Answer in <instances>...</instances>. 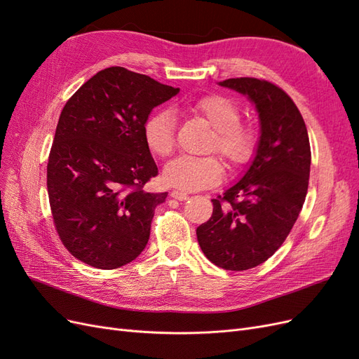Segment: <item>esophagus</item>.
<instances>
[{"mask_svg": "<svg viewBox=\"0 0 359 359\" xmlns=\"http://www.w3.org/2000/svg\"><path fill=\"white\" fill-rule=\"evenodd\" d=\"M170 196L178 199V201H187L189 199V194L186 191H181V190H173L170 193Z\"/></svg>", "mask_w": 359, "mask_h": 359, "instance_id": "obj_1", "label": "esophagus"}]
</instances>
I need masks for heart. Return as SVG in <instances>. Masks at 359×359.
<instances>
[{
	"mask_svg": "<svg viewBox=\"0 0 359 359\" xmlns=\"http://www.w3.org/2000/svg\"><path fill=\"white\" fill-rule=\"evenodd\" d=\"M189 112L202 118L214 128L208 151H217L229 169L243 168L252 160L257 132L252 124L240 121L238 106L222 94H208L189 104ZM177 119L169 109L149 115L144 124V139L151 153L158 157L169 156L175 148ZM223 165L215 156H180L169 161L163 170V180L170 187L184 191H198L217 186L223 178Z\"/></svg>",
	"mask_w": 359,
	"mask_h": 359,
	"instance_id": "b5f03b06",
	"label": "heart"
}]
</instances>
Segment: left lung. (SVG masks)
<instances>
[{
  "label": "left lung",
  "instance_id": "left-lung-1",
  "mask_svg": "<svg viewBox=\"0 0 359 359\" xmlns=\"http://www.w3.org/2000/svg\"><path fill=\"white\" fill-rule=\"evenodd\" d=\"M222 86L256 104L260 139L252 166L223 196L198 229L203 255L217 266L245 271L264 264L285 243L307 196L311 151L306 123L276 83L233 78Z\"/></svg>",
  "mask_w": 359,
  "mask_h": 359
}]
</instances>
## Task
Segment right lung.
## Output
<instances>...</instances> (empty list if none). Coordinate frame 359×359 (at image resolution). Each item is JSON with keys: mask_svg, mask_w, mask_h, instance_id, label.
<instances>
[{"mask_svg": "<svg viewBox=\"0 0 359 359\" xmlns=\"http://www.w3.org/2000/svg\"><path fill=\"white\" fill-rule=\"evenodd\" d=\"M178 91L109 67L64 106L48 160V194L60 240L81 262L115 269L145 248L156 206L168 193L144 190L158 173L144 124Z\"/></svg>", "mask_w": 359, "mask_h": 359, "instance_id": "add662e5", "label": "right lung"}]
</instances>
